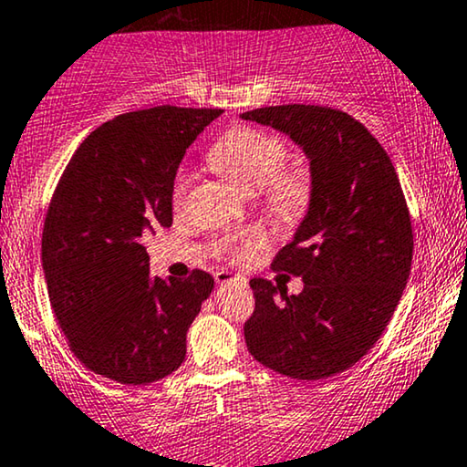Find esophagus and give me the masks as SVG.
<instances>
[{
    "mask_svg": "<svg viewBox=\"0 0 467 467\" xmlns=\"http://www.w3.org/2000/svg\"><path fill=\"white\" fill-rule=\"evenodd\" d=\"M215 282H217V285H239V286H245V277L228 274V271H217Z\"/></svg>",
    "mask_w": 467,
    "mask_h": 467,
    "instance_id": "obj_1",
    "label": "esophagus"
}]
</instances>
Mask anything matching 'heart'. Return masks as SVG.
I'll list each match as a JSON object with an SVG mask.
<instances>
[{"label":"heart","instance_id":"1","mask_svg":"<svg viewBox=\"0 0 467 467\" xmlns=\"http://www.w3.org/2000/svg\"><path fill=\"white\" fill-rule=\"evenodd\" d=\"M288 149L285 140L261 129L239 127L222 135L209 150V161L245 192H263L265 202L275 215L295 220L304 215L312 200V176L304 165H285ZM190 187V174L181 172L172 182V202L182 204ZM269 244L267 230L252 226L222 241V252L230 258H250Z\"/></svg>","mask_w":467,"mask_h":467}]
</instances>
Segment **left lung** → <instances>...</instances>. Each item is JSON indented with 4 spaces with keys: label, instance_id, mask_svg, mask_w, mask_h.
Returning <instances> with one entry per match:
<instances>
[{
    "label": "left lung",
    "instance_id": "left-lung-1",
    "mask_svg": "<svg viewBox=\"0 0 467 467\" xmlns=\"http://www.w3.org/2000/svg\"><path fill=\"white\" fill-rule=\"evenodd\" d=\"M286 133L310 159L312 200L271 267L304 291L254 277L244 326L254 359L293 379L351 368L388 327L407 285L414 233L397 170L362 122L323 105H275L241 114Z\"/></svg>",
    "mask_w": 467,
    "mask_h": 467
}]
</instances>
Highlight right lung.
I'll return each mask as SVG.
<instances>
[{
    "label": "right lung",
    "mask_w": 467,
    "mask_h": 467,
    "mask_svg": "<svg viewBox=\"0 0 467 467\" xmlns=\"http://www.w3.org/2000/svg\"><path fill=\"white\" fill-rule=\"evenodd\" d=\"M222 109L159 105L103 122L70 157L47 209L43 269L70 351L92 373L141 386L182 364L213 277H155L144 239L172 226L185 150Z\"/></svg>",
    "instance_id": "1"
}]
</instances>
